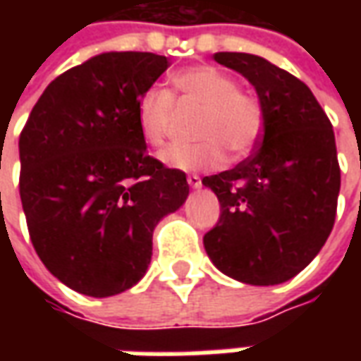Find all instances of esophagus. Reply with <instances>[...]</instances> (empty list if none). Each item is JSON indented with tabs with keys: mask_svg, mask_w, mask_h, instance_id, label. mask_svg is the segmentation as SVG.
Here are the masks:
<instances>
[{
	"mask_svg": "<svg viewBox=\"0 0 361 361\" xmlns=\"http://www.w3.org/2000/svg\"><path fill=\"white\" fill-rule=\"evenodd\" d=\"M188 183L191 185L193 189H199L203 183H201V178L199 176H195V173H191V176H188Z\"/></svg>",
	"mask_w": 361,
	"mask_h": 361,
	"instance_id": "1",
	"label": "esophagus"
}]
</instances>
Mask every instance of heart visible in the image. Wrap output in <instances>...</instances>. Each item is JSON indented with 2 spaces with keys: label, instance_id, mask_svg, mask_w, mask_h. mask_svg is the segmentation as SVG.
<instances>
[{
  "label": "heart",
  "instance_id": "1",
  "mask_svg": "<svg viewBox=\"0 0 361 361\" xmlns=\"http://www.w3.org/2000/svg\"><path fill=\"white\" fill-rule=\"evenodd\" d=\"M173 98L178 102L201 106L193 135L201 141L173 145L162 154L170 168L183 172L216 170L224 164V148L232 157H245L265 129V108L257 96L238 89L232 75L212 66L181 69L172 77ZM172 96L164 90H145L135 108L142 141L160 149L172 121Z\"/></svg>",
  "mask_w": 361,
  "mask_h": 361
}]
</instances>
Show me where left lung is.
Masks as SVG:
<instances>
[{
	"label": "left lung",
	"mask_w": 361,
	"mask_h": 361,
	"mask_svg": "<svg viewBox=\"0 0 361 361\" xmlns=\"http://www.w3.org/2000/svg\"><path fill=\"white\" fill-rule=\"evenodd\" d=\"M212 58L255 87L265 129L250 158L203 178L222 211L204 234V251L230 279L282 284L310 265L333 230L341 191L333 126L310 87L265 58Z\"/></svg>",
	"instance_id": "left-lung-1"
}]
</instances>
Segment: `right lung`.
I'll return each mask as SVG.
<instances>
[{
    "label": "right lung",
    "mask_w": 361,
    "mask_h": 361,
    "mask_svg": "<svg viewBox=\"0 0 361 361\" xmlns=\"http://www.w3.org/2000/svg\"><path fill=\"white\" fill-rule=\"evenodd\" d=\"M164 56L108 51L46 87L19 137L32 245L75 292L108 298L145 276L152 232L189 195L185 173L147 154L135 108Z\"/></svg>",
    "instance_id": "right-lung-1"
}]
</instances>
